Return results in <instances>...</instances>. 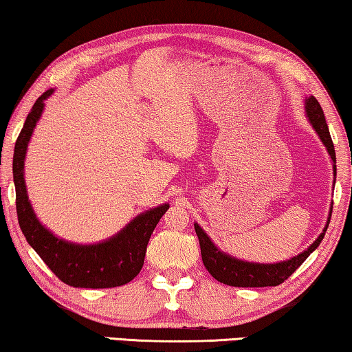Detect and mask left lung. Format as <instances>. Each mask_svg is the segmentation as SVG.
<instances>
[{"label":"left lung","mask_w":352,"mask_h":352,"mask_svg":"<svg viewBox=\"0 0 352 352\" xmlns=\"http://www.w3.org/2000/svg\"><path fill=\"white\" fill-rule=\"evenodd\" d=\"M305 113L308 122L311 123L313 129L316 131V134L321 139V142L327 148V153L330 155L333 166V185H335V177H337V158H335V148L332 138H330L326 117L321 106H319L318 99L314 96L305 98ZM332 207L333 202L330 204L329 210V218L326 226H324L322 232L319 234V237L308 246L307 250H303L300 254L294 256L291 259L274 262V264H259V262H248L234 258L228 253H224L218 248L217 245L212 242V239L208 237L201 226L197 223H194V230H196L199 245H201V254L202 262L208 270V274L212 275L214 280L224 285L235 286V287H264V286H278L283 281L287 280L298 267H300L305 259L310 256L314 250L318 248L319 243L322 242L326 230L329 228L330 217H332Z\"/></svg>","instance_id":"left-lung-1"}]
</instances>
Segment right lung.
<instances>
[{"mask_svg": "<svg viewBox=\"0 0 352 352\" xmlns=\"http://www.w3.org/2000/svg\"><path fill=\"white\" fill-rule=\"evenodd\" d=\"M54 91L47 90L38 98L15 142L12 174L20 229L31 248L66 285L90 289L123 286L134 280L142 269L146 245L169 204L166 202L138 214L122 230L99 243L67 242L47 229L36 217L28 199L23 167L31 135L44 112V101Z\"/></svg>", "mask_w": 352, "mask_h": 352, "instance_id": "add662e5", "label": "right lung"}]
</instances>
